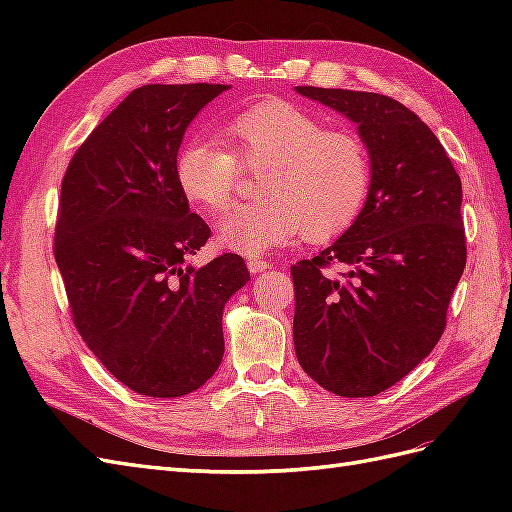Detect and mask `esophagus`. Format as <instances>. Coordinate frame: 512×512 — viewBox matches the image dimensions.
Returning a JSON list of instances; mask_svg holds the SVG:
<instances>
[{"label":"esophagus","mask_w":512,"mask_h":512,"mask_svg":"<svg viewBox=\"0 0 512 512\" xmlns=\"http://www.w3.org/2000/svg\"><path fill=\"white\" fill-rule=\"evenodd\" d=\"M246 266H248V270L250 273H264V270H268L270 268V264L266 262L264 257H248L246 259Z\"/></svg>","instance_id":"esophagus-1"}]
</instances>
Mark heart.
Returning <instances> with one entry per match:
<instances>
[{
  "instance_id": "heart-1",
  "label": "heart",
  "mask_w": 512,
  "mask_h": 512,
  "mask_svg": "<svg viewBox=\"0 0 512 512\" xmlns=\"http://www.w3.org/2000/svg\"><path fill=\"white\" fill-rule=\"evenodd\" d=\"M228 149L191 138L178 149L176 182L184 198L220 215L235 202L239 165L264 167L257 202L239 206L220 224L222 246L242 255L295 242L321 244L345 233L372 191L374 167L361 138L330 132L321 118L284 101H259L222 125Z\"/></svg>"
}]
</instances>
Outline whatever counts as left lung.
<instances>
[{
	"label": "left lung",
	"instance_id": "obj_1",
	"mask_svg": "<svg viewBox=\"0 0 512 512\" xmlns=\"http://www.w3.org/2000/svg\"><path fill=\"white\" fill-rule=\"evenodd\" d=\"M358 125L374 167L361 217L317 257L290 266L295 352L310 378L345 398L405 378L447 328L466 266L462 182L436 134L374 92L299 85ZM346 270L332 278L327 270Z\"/></svg>",
	"mask_w": 512,
	"mask_h": 512
}]
</instances>
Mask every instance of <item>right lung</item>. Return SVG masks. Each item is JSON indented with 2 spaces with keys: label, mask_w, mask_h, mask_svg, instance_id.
Here are the masks:
<instances>
[{
  "label": "right lung",
  "mask_w": 512,
  "mask_h": 512,
  "mask_svg": "<svg viewBox=\"0 0 512 512\" xmlns=\"http://www.w3.org/2000/svg\"><path fill=\"white\" fill-rule=\"evenodd\" d=\"M228 85L151 83L76 149L61 182L54 259L74 328L136 394L178 398L222 363V310L250 279L224 253L187 266L211 228L189 211L176 156L189 123Z\"/></svg>",
  "instance_id": "1"
}]
</instances>
